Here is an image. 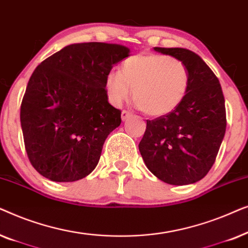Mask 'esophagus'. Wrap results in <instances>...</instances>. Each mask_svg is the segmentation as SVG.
Here are the masks:
<instances>
[{
	"mask_svg": "<svg viewBox=\"0 0 248 248\" xmlns=\"http://www.w3.org/2000/svg\"><path fill=\"white\" fill-rule=\"evenodd\" d=\"M131 113L130 111H126V110H123L122 111V114H121V118H122V121H126L128 117L131 116Z\"/></svg>",
	"mask_w": 248,
	"mask_h": 248,
	"instance_id": "34e87169",
	"label": "esophagus"
}]
</instances>
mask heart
I'll return each mask as SVG.
<instances>
[{"instance_id":"obj_1","label":"heart","mask_w":248,"mask_h":248,"mask_svg":"<svg viewBox=\"0 0 248 248\" xmlns=\"http://www.w3.org/2000/svg\"><path fill=\"white\" fill-rule=\"evenodd\" d=\"M189 74L185 64L159 54H138L122 63L120 72L107 73L105 90L108 100L120 107L132 93L140 109L160 117L174 111L187 93Z\"/></svg>"}]
</instances>
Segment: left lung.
I'll return each instance as SVG.
<instances>
[{
    "mask_svg": "<svg viewBox=\"0 0 248 248\" xmlns=\"http://www.w3.org/2000/svg\"><path fill=\"white\" fill-rule=\"evenodd\" d=\"M154 50L182 61L189 86L174 111L147 121L139 150L147 168L160 181L193 184L211 169L225 137V97L218 78L198 54L179 47Z\"/></svg>",
    "mask_w": 248,
    "mask_h": 248,
    "instance_id": "8db88e82",
    "label": "left lung"
}]
</instances>
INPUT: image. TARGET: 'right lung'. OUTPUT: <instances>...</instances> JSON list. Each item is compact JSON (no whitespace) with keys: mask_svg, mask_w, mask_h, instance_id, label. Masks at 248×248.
Instances as JSON below:
<instances>
[{"mask_svg":"<svg viewBox=\"0 0 248 248\" xmlns=\"http://www.w3.org/2000/svg\"><path fill=\"white\" fill-rule=\"evenodd\" d=\"M118 44H71L30 77L20 122L33 168L53 182H76L96 168L121 110L108 103L105 78L130 56Z\"/></svg>","mask_w":248,"mask_h":248,"instance_id":"add662e5","label":"right lung"}]
</instances>
